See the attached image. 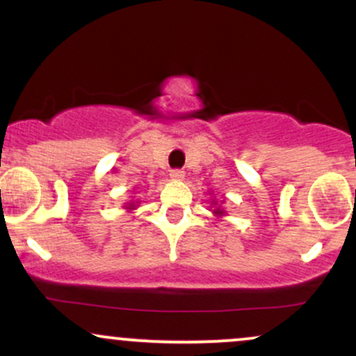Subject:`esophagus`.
Masks as SVG:
<instances>
[{"label": "esophagus", "mask_w": 356, "mask_h": 356, "mask_svg": "<svg viewBox=\"0 0 356 356\" xmlns=\"http://www.w3.org/2000/svg\"><path fill=\"white\" fill-rule=\"evenodd\" d=\"M184 177H186V174H184V170H181V169L170 170V179H172V181H182Z\"/></svg>", "instance_id": "obj_1"}]
</instances>
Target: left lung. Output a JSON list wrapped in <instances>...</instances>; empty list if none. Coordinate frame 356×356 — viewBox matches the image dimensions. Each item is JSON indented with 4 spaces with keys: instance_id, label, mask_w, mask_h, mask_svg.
Returning <instances> with one entry per match:
<instances>
[{
    "instance_id": "obj_1",
    "label": "left lung",
    "mask_w": 356,
    "mask_h": 356,
    "mask_svg": "<svg viewBox=\"0 0 356 356\" xmlns=\"http://www.w3.org/2000/svg\"><path fill=\"white\" fill-rule=\"evenodd\" d=\"M220 204H224V201H220L219 204H218V201H216V199H212V204H211V207H212V214L216 216V218H222V216H226V211H224V207L220 206Z\"/></svg>"
}]
</instances>
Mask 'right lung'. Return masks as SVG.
I'll use <instances>...</instances> for the list:
<instances>
[{"instance_id": "obj_1", "label": "right lung", "mask_w": 356, "mask_h": 356, "mask_svg": "<svg viewBox=\"0 0 356 356\" xmlns=\"http://www.w3.org/2000/svg\"><path fill=\"white\" fill-rule=\"evenodd\" d=\"M137 206H138V201H130V202H127L125 204V207L124 209H127V211H134V209H137Z\"/></svg>"}]
</instances>
